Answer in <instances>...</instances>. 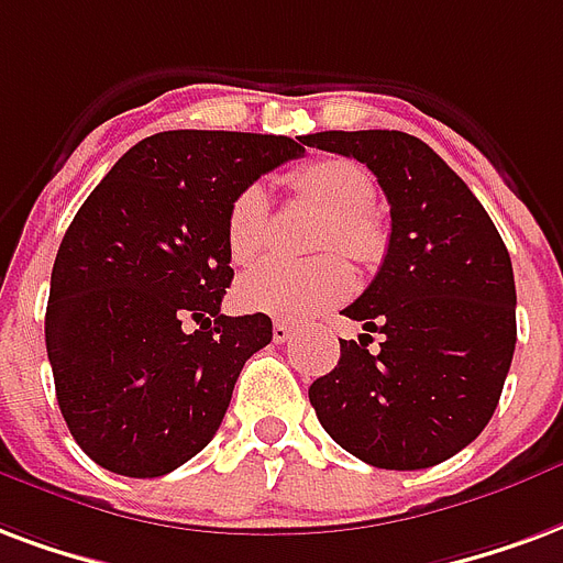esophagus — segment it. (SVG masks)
<instances>
[{"instance_id":"34e87169","label":"esophagus","mask_w":563,"mask_h":563,"mask_svg":"<svg viewBox=\"0 0 563 563\" xmlns=\"http://www.w3.org/2000/svg\"><path fill=\"white\" fill-rule=\"evenodd\" d=\"M271 336H274V343H289V340H292V324L274 322V328H271Z\"/></svg>"}]
</instances>
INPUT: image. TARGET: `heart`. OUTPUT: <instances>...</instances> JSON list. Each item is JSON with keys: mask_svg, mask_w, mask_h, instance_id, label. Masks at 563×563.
Here are the masks:
<instances>
[{"mask_svg": "<svg viewBox=\"0 0 563 563\" xmlns=\"http://www.w3.org/2000/svg\"><path fill=\"white\" fill-rule=\"evenodd\" d=\"M292 194L322 208L316 247L340 250L349 260L373 265L387 247L385 223L369 208L376 185L364 166L345 157H319L289 176ZM271 208L265 190L250 185L232 199L227 211V247L232 262L247 265L268 241ZM352 268L343 256L324 253L307 262L265 260L250 268L239 283V303L250 313L301 322L352 292Z\"/></svg>", "mask_w": 563, "mask_h": 563, "instance_id": "heart-1", "label": "heart"}]
</instances>
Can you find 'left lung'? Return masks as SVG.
Instances as JSON below:
<instances>
[{
	"label": "left lung",
	"mask_w": 563,
	"mask_h": 563,
	"mask_svg": "<svg viewBox=\"0 0 563 563\" xmlns=\"http://www.w3.org/2000/svg\"><path fill=\"white\" fill-rule=\"evenodd\" d=\"M307 145L355 157L390 206L376 280L343 313L382 333L343 340L310 385L319 423L357 460L415 472L451 460L493 418L516 349L510 253L468 185L402 131H324Z\"/></svg>",
	"instance_id": "left-lung-1"
}]
</instances>
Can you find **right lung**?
Instances as JSON below:
<instances>
[{
    "instance_id": "obj_1",
    "label": "right lung",
    "mask_w": 563,
    "mask_h": 563,
    "mask_svg": "<svg viewBox=\"0 0 563 563\" xmlns=\"http://www.w3.org/2000/svg\"><path fill=\"white\" fill-rule=\"evenodd\" d=\"M307 136L164 131L119 157L70 220L49 277L47 357L89 460L161 477L214 439L262 313L223 316L227 211Z\"/></svg>"
}]
</instances>
